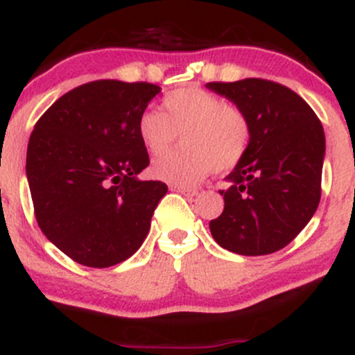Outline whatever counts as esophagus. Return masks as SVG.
I'll return each mask as SVG.
<instances>
[{"instance_id": "esophagus-1", "label": "esophagus", "mask_w": 355, "mask_h": 355, "mask_svg": "<svg viewBox=\"0 0 355 355\" xmlns=\"http://www.w3.org/2000/svg\"><path fill=\"white\" fill-rule=\"evenodd\" d=\"M173 191H178V193H183L187 195V197H193V195H197V190L195 189H187V187H180V185H172L170 187Z\"/></svg>"}]
</instances>
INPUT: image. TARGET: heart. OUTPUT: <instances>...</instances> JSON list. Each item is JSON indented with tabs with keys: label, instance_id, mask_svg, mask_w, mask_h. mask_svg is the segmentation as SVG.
<instances>
[{
	"label": "heart",
	"instance_id": "1",
	"mask_svg": "<svg viewBox=\"0 0 355 355\" xmlns=\"http://www.w3.org/2000/svg\"><path fill=\"white\" fill-rule=\"evenodd\" d=\"M164 112L146 108L137 132L152 155L168 152L183 135L185 150L153 162L155 178L173 185H195L215 170L225 173L243 160L252 140V123L245 110L225 103L222 96L200 87L166 93Z\"/></svg>",
	"mask_w": 355,
	"mask_h": 355
}]
</instances>
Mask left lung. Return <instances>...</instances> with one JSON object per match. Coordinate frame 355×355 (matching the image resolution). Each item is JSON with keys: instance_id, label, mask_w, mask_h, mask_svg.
<instances>
[{"instance_id": "obj_1", "label": "left lung", "mask_w": 355, "mask_h": 355, "mask_svg": "<svg viewBox=\"0 0 355 355\" xmlns=\"http://www.w3.org/2000/svg\"><path fill=\"white\" fill-rule=\"evenodd\" d=\"M207 88L245 110L252 123L248 152L225 178L229 189L218 190L225 207L210 222L211 237L234 254H274L319 207L324 128L307 101L275 81H210Z\"/></svg>"}]
</instances>
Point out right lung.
Wrapping results in <instances>:
<instances>
[{
  "mask_svg": "<svg viewBox=\"0 0 355 355\" xmlns=\"http://www.w3.org/2000/svg\"><path fill=\"white\" fill-rule=\"evenodd\" d=\"M158 92L146 81H89L36 121L26 153L36 222L81 266L112 267L135 254L168 190L137 178L150 164L137 123Z\"/></svg>",
  "mask_w": 355,
  "mask_h": 355,
  "instance_id": "right-lung-1",
  "label": "right lung"
}]
</instances>
